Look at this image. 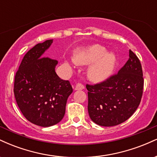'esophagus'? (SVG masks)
I'll return each mask as SVG.
<instances>
[{
  "label": "esophagus",
  "mask_w": 157,
  "mask_h": 157,
  "mask_svg": "<svg viewBox=\"0 0 157 157\" xmlns=\"http://www.w3.org/2000/svg\"><path fill=\"white\" fill-rule=\"evenodd\" d=\"M84 86L83 85L80 84V83H77L76 86H75V90H76V91H77V90H82L84 89Z\"/></svg>",
  "instance_id": "esophagus-1"
}]
</instances>
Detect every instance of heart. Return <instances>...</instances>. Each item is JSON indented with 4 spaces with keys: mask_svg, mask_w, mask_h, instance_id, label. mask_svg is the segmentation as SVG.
Returning a JSON list of instances; mask_svg holds the SVG:
<instances>
[{
    "mask_svg": "<svg viewBox=\"0 0 157 157\" xmlns=\"http://www.w3.org/2000/svg\"><path fill=\"white\" fill-rule=\"evenodd\" d=\"M73 60L81 66H88L87 75L91 80L100 82L106 80L114 70L116 56L112 52H106V49L100 45H92L79 48L75 52ZM67 66H71L70 61H66Z\"/></svg>",
    "mask_w": 157,
    "mask_h": 157,
    "instance_id": "heart-1",
    "label": "heart"
}]
</instances>
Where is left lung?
Masks as SVG:
<instances>
[{"mask_svg":"<svg viewBox=\"0 0 157 157\" xmlns=\"http://www.w3.org/2000/svg\"><path fill=\"white\" fill-rule=\"evenodd\" d=\"M144 80L140 61L131 50L117 75L94 86L86 85L88 111L99 125H117L132 116L141 101Z\"/></svg>","mask_w":157,"mask_h":157,"instance_id":"obj_1","label":"left lung"}]
</instances>
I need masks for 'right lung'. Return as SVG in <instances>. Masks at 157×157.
Wrapping results in <instances>:
<instances>
[{
	"mask_svg": "<svg viewBox=\"0 0 157 157\" xmlns=\"http://www.w3.org/2000/svg\"><path fill=\"white\" fill-rule=\"evenodd\" d=\"M53 40L35 45L23 57L15 77L14 94L20 110L35 125L49 127L63 118L73 89L57 76V61L43 57Z\"/></svg>",
	"mask_w": 157,
	"mask_h": 157,
	"instance_id": "add662e5",
	"label": "right lung"
}]
</instances>
